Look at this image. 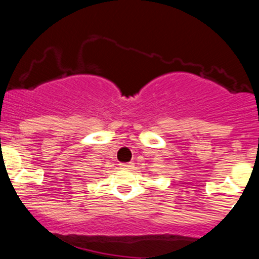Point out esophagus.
<instances>
[{
	"instance_id": "obj_1",
	"label": "esophagus",
	"mask_w": 259,
	"mask_h": 259,
	"mask_svg": "<svg viewBox=\"0 0 259 259\" xmlns=\"http://www.w3.org/2000/svg\"><path fill=\"white\" fill-rule=\"evenodd\" d=\"M121 168L124 169H132L134 167V163L133 162H129V163H121L120 164Z\"/></svg>"
}]
</instances>
